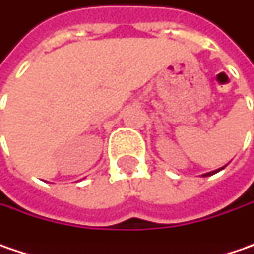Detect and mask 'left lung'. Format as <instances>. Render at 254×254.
I'll list each match as a JSON object with an SVG mask.
<instances>
[{
    "label": "left lung",
    "instance_id": "1",
    "mask_svg": "<svg viewBox=\"0 0 254 254\" xmlns=\"http://www.w3.org/2000/svg\"><path fill=\"white\" fill-rule=\"evenodd\" d=\"M227 165H228V163H227ZM227 165H224V166H221V168H218V169H215V171H211V172L204 173V175H202V176H204V178H205V176H211V175H214V173L220 172V171H223V169H224V168H226Z\"/></svg>",
    "mask_w": 254,
    "mask_h": 254
}]
</instances>
